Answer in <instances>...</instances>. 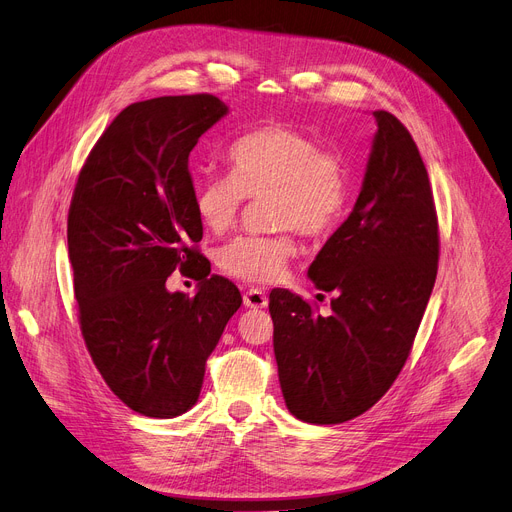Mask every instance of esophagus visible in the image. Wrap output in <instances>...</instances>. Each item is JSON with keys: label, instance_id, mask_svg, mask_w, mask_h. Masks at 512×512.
<instances>
[{"label": "esophagus", "instance_id": "obj_1", "mask_svg": "<svg viewBox=\"0 0 512 512\" xmlns=\"http://www.w3.org/2000/svg\"><path fill=\"white\" fill-rule=\"evenodd\" d=\"M243 304L248 306V309H264V306L269 304V298H267V294H264L262 290L250 288L248 292L243 294Z\"/></svg>", "mask_w": 512, "mask_h": 512}]
</instances>
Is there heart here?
Masks as SVG:
<instances>
[{"label": "heart", "mask_w": 512, "mask_h": 512, "mask_svg": "<svg viewBox=\"0 0 512 512\" xmlns=\"http://www.w3.org/2000/svg\"><path fill=\"white\" fill-rule=\"evenodd\" d=\"M229 174H206L193 193V208L208 231H229L248 197H269L273 235H239L218 250V267L245 283L279 281L296 254L292 231L306 237L330 233L346 206L349 182L342 157L319 147L313 134L269 124L229 147Z\"/></svg>", "instance_id": "b5f03b06"}]
</instances>
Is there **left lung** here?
<instances>
[{"label":"left lung","mask_w":512,"mask_h":512,"mask_svg":"<svg viewBox=\"0 0 512 512\" xmlns=\"http://www.w3.org/2000/svg\"><path fill=\"white\" fill-rule=\"evenodd\" d=\"M374 117L355 208L309 267L315 288L334 292L332 313L317 315L290 290L269 296L281 393L290 414L311 424L353 420L391 388L437 277L439 227L424 161L395 115Z\"/></svg>","instance_id":"1"}]
</instances>
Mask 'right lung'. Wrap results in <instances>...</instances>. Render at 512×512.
Wrapping results in <instances>:
<instances>
[{
	"instance_id": "obj_1",
	"label": "right lung",
	"mask_w": 512,
	"mask_h": 512,
	"mask_svg": "<svg viewBox=\"0 0 512 512\" xmlns=\"http://www.w3.org/2000/svg\"><path fill=\"white\" fill-rule=\"evenodd\" d=\"M229 113L212 94L126 107L98 138L73 191L67 241L81 336L111 391L149 418L197 403L206 361L241 306L237 285L210 275L195 243L189 155ZM198 294L168 293L176 269Z\"/></svg>"
}]
</instances>
